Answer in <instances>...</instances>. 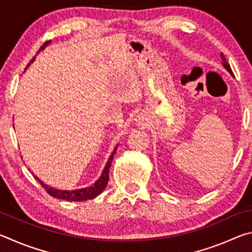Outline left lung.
<instances>
[{
    "label": "left lung",
    "mask_w": 252,
    "mask_h": 252,
    "mask_svg": "<svg viewBox=\"0 0 252 252\" xmlns=\"http://www.w3.org/2000/svg\"><path fill=\"white\" fill-rule=\"evenodd\" d=\"M221 60H222V65H223V67L225 70H227L230 74L231 75H233V73H232V70H231V67H230V65L228 64V62H227V60H225V58H224V55L221 53Z\"/></svg>",
    "instance_id": "1"
}]
</instances>
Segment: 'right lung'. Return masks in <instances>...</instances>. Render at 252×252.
<instances>
[{"label": "right lung", "instance_id": "obj_1", "mask_svg": "<svg viewBox=\"0 0 252 252\" xmlns=\"http://www.w3.org/2000/svg\"><path fill=\"white\" fill-rule=\"evenodd\" d=\"M51 43V41L45 42V43L41 46L39 52L41 51H43L46 46ZM37 52V53H39ZM34 60H35V57H34L31 62L29 63L27 69L30 66L32 62H34ZM25 69V70H27ZM117 148L118 146L114 148V150L111 153V156L109 158V160L106 161V164L103 169V171H102L100 178L97 179V180L91 185L90 187H87V188H82V189H76V190H60V189H55L53 187H50L48 185H45V183L40 180L39 178L36 176H34V178L36 179L37 181L40 182V185L44 188L46 190V192H48L50 195H52L54 198H58V199H62V200H67V201H84V200H89V199H93L99 195L102 191L104 190V188L108 185V181H109V172H110V168H111V163H112V160H113V157H114V153L117 151Z\"/></svg>", "mask_w": 252, "mask_h": 252}]
</instances>
